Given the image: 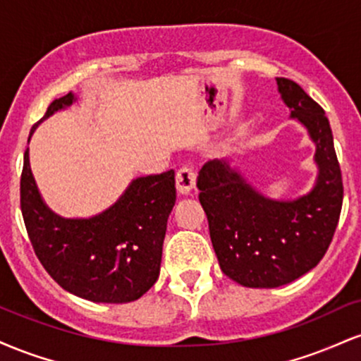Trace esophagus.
Instances as JSON below:
<instances>
[{
    "label": "esophagus",
    "instance_id": "34e87169",
    "mask_svg": "<svg viewBox=\"0 0 361 361\" xmlns=\"http://www.w3.org/2000/svg\"><path fill=\"white\" fill-rule=\"evenodd\" d=\"M195 183H197V175L192 168L183 166L178 169L176 173V188L180 195H190L195 190Z\"/></svg>",
    "mask_w": 361,
    "mask_h": 361
}]
</instances>
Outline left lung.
Segmentation results:
<instances>
[{
    "instance_id": "1",
    "label": "left lung",
    "mask_w": 361,
    "mask_h": 361,
    "mask_svg": "<svg viewBox=\"0 0 361 361\" xmlns=\"http://www.w3.org/2000/svg\"><path fill=\"white\" fill-rule=\"evenodd\" d=\"M279 93L316 144L317 178L312 190L293 200L264 197L231 166L207 161L198 171V200L224 275L243 287L275 288L312 270L333 241L343 205L341 169L324 110L287 78Z\"/></svg>"
}]
</instances>
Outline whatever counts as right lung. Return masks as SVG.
Instances as JSON below:
<instances>
[{
  "instance_id": "1",
  "label": "right lung",
  "mask_w": 361,
  "mask_h": 361,
  "mask_svg": "<svg viewBox=\"0 0 361 361\" xmlns=\"http://www.w3.org/2000/svg\"><path fill=\"white\" fill-rule=\"evenodd\" d=\"M74 102L73 93L54 100L42 120ZM175 202L171 169L132 180L118 200L102 214L88 219L61 217L44 202L32 175L28 147L25 151L20 205L28 238L49 275L81 299L123 304L137 300L156 283Z\"/></svg>"
}]
</instances>
